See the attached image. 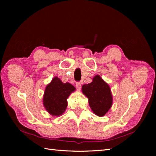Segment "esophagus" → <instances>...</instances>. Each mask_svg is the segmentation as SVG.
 Wrapping results in <instances>:
<instances>
[{
  "label": "esophagus",
  "instance_id": "34e87169",
  "mask_svg": "<svg viewBox=\"0 0 156 156\" xmlns=\"http://www.w3.org/2000/svg\"><path fill=\"white\" fill-rule=\"evenodd\" d=\"M76 88H77L78 90H81V84L80 83H76Z\"/></svg>",
  "mask_w": 156,
  "mask_h": 156
}]
</instances>
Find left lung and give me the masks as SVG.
Wrapping results in <instances>:
<instances>
[{
    "label": "left lung",
    "instance_id": "left-lung-1",
    "mask_svg": "<svg viewBox=\"0 0 156 156\" xmlns=\"http://www.w3.org/2000/svg\"><path fill=\"white\" fill-rule=\"evenodd\" d=\"M82 92L88 99L93 112L98 116H104L112 105L111 90L99 75L93 77L90 83L82 86Z\"/></svg>",
    "mask_w": 156,
    "mask_h": 156
}]
</instances>
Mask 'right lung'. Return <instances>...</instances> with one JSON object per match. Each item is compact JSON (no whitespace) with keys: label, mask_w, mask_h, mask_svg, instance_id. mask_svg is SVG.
Masks as SVG:
<instances>
[{"label":"right lung","mask_w":156,"mask_h":156,"mask_svg":"<svg viewBox=\"0 0 156 156\" xmlns=\"http://www.w3.org/2000/svg\"><path fill=\"white\" fill-rule=\"evenodd\" d=\"M75 88L69 83H64L58 77H55L46 86L43 96V105L52 116L62 115L67 108V99Z\"/></svg>","instance_id":"add662e5"}]
</instances>
